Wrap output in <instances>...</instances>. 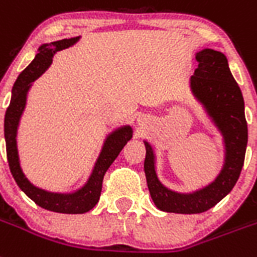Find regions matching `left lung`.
Returning <instances> with one entry per match:
<instances>
[{"label": "left lung", "instance_id": "1", "mask_svg": "<svg viewBox=\"0 0 257 257\" xmlns=\"http://www.w3.org/2000/svg\"><path fill=\"white\" fill-rule=\"evenodd\" d=\"M195 61L198 68L191 76V89L224 135L226 163L215 182L202 190L194 194L173 193L156 177L153 150L145 142L144 166L151 198L159 209L175 213H200L230 193L242 171L248 138L242 91L229 70L226 57L220 51L204 49L196 53Z\"/></svg>", "mask_w": 257, "mask_h": 257}]
</instances>
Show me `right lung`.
<instances>
[{"label":"right lung","mask_w":257,"mask_h":257,"mask_svg":"<svg viewBox=\"0 0 257 257\" xmlns=\"http://www.w3.org/2000/svg\"><path fill=\"white\" fill-rule=\"evenodd\" d=\"M79 37L73 39H64L61 41L45 44L39 49V54L32 61V63L18 76L17 81L13 86V95L5 115V140H6V154H8L9 167L11 175L17 181L18 186L26 193L27 196L42 208L48 211L59 212V213H85L90 211L99 200L102 191V182L106 175L107 169L117 158L122 147L132 137L131 126H124L117 129L106 140L101 155L95 163L94 171L89 178L88 184L73 194H53L37 189L28 182L24 177L19 166L17 150V129L19 119L26 106L27 91L30 89V84L39 79L46 68L50 66L53 61V54L57 51L68 48L77 41Z\"/></svg>","instance_id":"right-lung-1"}]
</instances>
